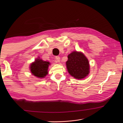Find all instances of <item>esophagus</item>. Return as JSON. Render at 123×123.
<instances>
[{
	"label": "esophagus",
	"mask_w": 123,
	"mask_h": 123,
	"mask_svg": "<svg viewBox=\"0 0 123 123\" xmlns=\"http://www.w3.org/2000/svg\"><path fill=\"white\" fill-rule=\"evenodd\" d=\"M55 61L56 62H60V57H59V56H55Z\"/></svg>",
	"instance_id": "esophagus-1"
}]
</instances>
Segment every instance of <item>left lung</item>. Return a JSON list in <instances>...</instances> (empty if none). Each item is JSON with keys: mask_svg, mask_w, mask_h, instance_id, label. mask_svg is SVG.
<instances>
[{"mask_svg": "<svg viewBox=\"0 0 123 123\" xmlns=\"http://www.w3.org/2000/svg\"><path fill=\"white\" fill-rule=\"evenodd\" d=\"M67 69L71 75L76 79H83L90 72L88 59L80 52L73 51L68 56Z\"/></svg>", "mask_w": 123, "mask_h": 123, "instance_id": "8db88e82", "label": "left lung"}]
</instances>
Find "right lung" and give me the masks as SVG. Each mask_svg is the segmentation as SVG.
I'll return each instance as SVG.
<instances>
[{"mask_svg":"<svg viewBox=\"0 0 123 123\" xmlns=\"http://www.w3.org/2000/svg\"><path fill=\"white\" fill-rule=\"evenodd\" d=\"M50 65V62L43 61L39 58H37L30 65V69L33 75L42 79L48 74V70Z\"/></svg>","mask_w":123,"mask_h":123,"instance_id":"1","label":"right lung"}]
</instances>
